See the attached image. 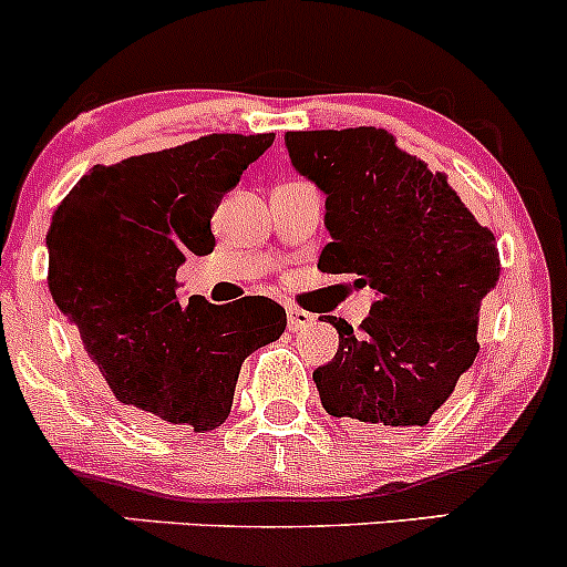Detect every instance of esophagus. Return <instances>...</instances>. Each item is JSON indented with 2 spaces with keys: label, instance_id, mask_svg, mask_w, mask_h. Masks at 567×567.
I'll list each match as a JSON object with an SVG mask.
<instances>
[{
  "label": "esophagus",
  "instance_id": "obj_1",
  "mask_svg": "<svg viewBox=\"0 0 567 567\" xmlns=\"http://www.w3.org/2000/svg\"><path fill=\"white\" fill-rule=\"evenodd\" d=\"M286 319H289V330L291 332L306 330L308 324H313V317L308 311H302V308H286Z\"/></svg>",
  "mask_w": 567,
  "mask_h": 567
}]
</instances>
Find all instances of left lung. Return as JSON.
Here are the masks:
<instances>
[{"label":"left lung","mask_w":567,"mask_h":567,"mask_svg":"<svg viewBox=\"0 0 567 567\" xmlns=\"http://www.w3.org/2000/svg\"><path fill=\"white\" fill-rule=\"evenodd\" d=\"M291 166L324 194L330 240L319 270L354 276L377 300L313 371L332 417L365 429L425 425L477 358V313L499 281L494 235L447 177L395 147L382 127L289 131Z\"/></svg>","instance_id":"8db88e82"}]
</instances>
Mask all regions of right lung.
I'll use <instances>...</instances> for the list:
<instances>
[{
  "instance_id": "right-lung-1",
  "label": "right lung",
  "mask_w": 567,
  "mask_h": 567,
  "mask_svg": "<svg viewBox=\"0 0 567 567\" xmlns=\"http://www.w3.org/2000/svg\"><path fill=\"white\" fill-rule=\"evenodd\" d=\"M276 133H213L95 166L51 218L49 291L120 404L163 425L229 417L243 360L286 330L270 297H177L188 256L213 254L209 218Z\"/></svg>"
}]
</instances>
